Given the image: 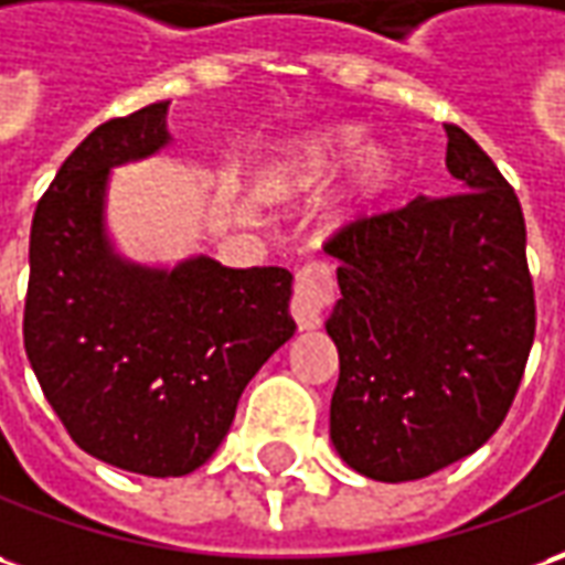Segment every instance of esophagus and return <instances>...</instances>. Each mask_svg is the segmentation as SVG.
<instances>
[{
	"mask_svg": "<svg viewBox=\"0 0 565 565\" xmlns=\"http://www.w3.org/2000/svg\"><path fill=\"white\" fill-rule=\"evenodd\" d=\"M333 294H337V284H333V275L327 266H302L299 275H296V290L294 302H290V315L299 330H315L321 323L323 309L333 302Z\"/></svg>",
	"mask_w": 565,
	"mask_h": 565,
	"instance_id": "1",
	"label": "esophagus"
}]
</instances>
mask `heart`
Here are the masks:
<instances>
[{"label": "heart", "mask_w": 565, "mask_h": 565, "mask_svg": "<svg viewBox=\"0 0 565 565\" xmlns=\"http://www.w3.org/2000/svg\"><path fill=\"white\" fill-rule=\"evenodd\" d=\"M370 128L361 121L323 125L318 131L299 134L275 152L263 171V192L275 199H302L330 186V180L349 164L330 201V226H354L376 216L401 183L404 159L388 140L367 143Z\"/></svg>", "instance_id": "1"}]
</instances>
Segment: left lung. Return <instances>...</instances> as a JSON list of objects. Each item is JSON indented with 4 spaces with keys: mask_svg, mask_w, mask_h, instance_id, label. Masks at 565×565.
Segmentation results:
<instances>
[{
    "mask_svg": "<svg viewBox=\"0 0 565 565\" xmlns=\"http://www.w3.org/2000/svg\"><path fill=\"white\" fill-rule=\"evenodd\" d=\"M447 137L456 195H419L323 247L339 259L330 440L382 483L419 480L483 447L535 337L520 201L468 134L447 125Z\"/></svg>",
    "mask_w": 565,
    "mask_h": 565,
    "instance_id": "obj_1",
    "label": "left lung"
}]
</instances>
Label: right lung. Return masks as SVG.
Returning <instances> with one entry per match:
<instances>
[{
	"label": "right lung",
	"mask_w": 565,
	"mask_h": 565,
	"mask_svg": "<svg viewBox=\"0 0 565 565\" xmlns=\"http://www.w3.org/2000/svg\"><path fill=\"white\" fill-rule=\"evenodd\" d=\"M171 143L168 100L104 121L63 161L30 228L23 349L94 459L183 477L223 444L256 370L294 337V275L211 256L143 266L106 228L109 171Z\"/></svg>",
	"instance_id": "1"
}]
</instances>
